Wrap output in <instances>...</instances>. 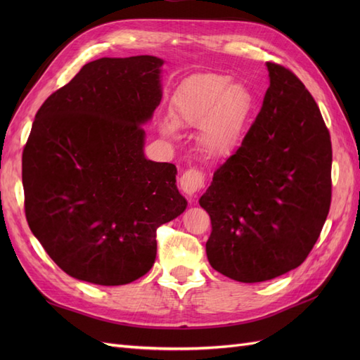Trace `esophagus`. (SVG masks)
I'll use <instances>...</instances> for the list:
<instances>
[{"mask_svg": "<svg viewBox=\"0 0 360 360\" xmlns=\"http://www.w3.org/2000/svg\"><path fill=\"white\" fill-rule=\"evenodd\" d=\"M205 183V174L201 169L197 168H191L188 171L183 172V176L180 177V188L181 191L192 197V195L198 193Z\"/></svg>", "mask_w": 360, "mask_h": 360, "instance_id": "1", "label": "esophagus"}]
</instances>
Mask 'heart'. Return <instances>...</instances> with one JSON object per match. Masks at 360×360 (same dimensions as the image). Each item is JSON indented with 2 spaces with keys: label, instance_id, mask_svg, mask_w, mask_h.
<instances>
[{
  "label": "heart",
  "instance_id": "b5f03b06",
  "mask_svg": "<svg viewBox=\"0 0 360 360\" xmlns=\"http://www.w3.org/2000/svg\"><path fill=\"white\" fill-rule=\"evenodd\" d=\"M254 97L242 84H231L226 75L200 73L184 79L171 102V118L160 123V132L176 135L180 127H201V144L212 156L234 153L252 114Z\"/></svg>",
  "mask_w": 360,
  "mask_h": 360
}]
</instances>
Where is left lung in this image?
Wrapping results in <instances>:
<instances>
[{
  "mask_svg": "<svg viewBox=\"0 0 360 360\" xmlns=\"http://www.w3.org/2000/svg\"><path fill=\"white\" fill-rule=\"evenodd\" d=\"M267 70L255 122L200 200L212 222L210 266L248 284L299 267L332 201V143L320 108L290 69L267 61Z\"/></svg>",
  "mask_w": 360,
  "mask_h": 360,
  "instance_id": "left-lung-1",
  "label": "left lung"
}]
</instances>
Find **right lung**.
I'll return each instance as SVG.
<instances>
[{"label": "right lung", "mask_w": 360, "mask_h": 360, "mask_svg": "<svg viewBox=\"0 0 360 360\" xmlns=\"http://www.w3.org/2000/svg\"><path fill=\"white\" fill-rule=\"evenodd\" d=\"M162 64L151 56L91 61L36 114L22 153L25 216L72 278L124 285L144 276L156 230L186 209L176 165L143 150Z\"/></svg>", "instance_id": "add662e5"}]
</instances>
